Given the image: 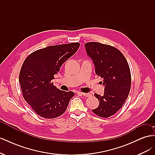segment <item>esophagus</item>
I'll return each instance as SVG.
<instances>
[{
  "instance_id": "1",
  "label": "esophagus",
  "mask_w": 155,
  "mask_h": 155,
  "mask_svg": "<svg viewBox=\"0 0 155 155\" xmlns=\"http://www.w3.org/2000/svg\"><path fill=\"white\" fill-rule=\"evenodd\" d=\"M81 94L83 96H85V97H89L91 96V94H89V93H81Z\"/></svg>"
}]
</instances>
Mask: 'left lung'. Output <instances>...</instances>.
I'll return each instance as SVG.
<instances>
[{"instance_id": "obj_1", "label": "left lung", "mask_w": 155, "mask_h": 155, "mask_svg": "<svg viewBox=\"0 0 155 155\" xmlns=\"http://www.w3.org/2000/svg\"><path fill=\"white\" fill-rule=\"evenodd\" d=\"M85 46L94 64L96 74L103 79L101 82L105 86L104 95L94 94L100 104L92 112L98 116L109 118L120 109L128 97L131 85L129 64L114 46L97 42H89Z\"/></svg>"}]
</instances>
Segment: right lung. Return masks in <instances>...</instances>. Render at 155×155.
<instances>
[{
    "label": "right lung",
    "mask_w": 155,
    "mask_h": 155,
    "mask_svg": "<svg viewBox=\"0 0 155 155\" xmlns=\"http://www.w3.org/2000/svg\"><path fill=\"white\" fill-rule=\"evenodd\" d=\"M79 46V43L49 46L32 52L23 63L19 74L23 97L42 118L51 119L62 115L74 96L72 91L57 88L51 80Z\"/></svg>",
    "instance_id": "right-lung-1"
}]
</instances>
